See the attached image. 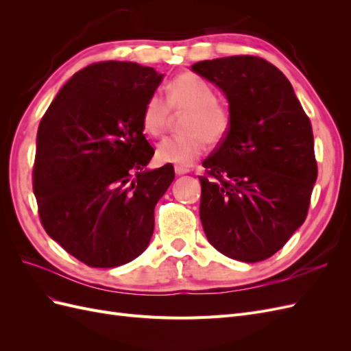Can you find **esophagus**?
<instances>
[{
    "instance_id": "esophagus-1",
    "label": "esophagus",
    "mask_w": 351,
    "mask_h": 351,
    "mask_svg": "<svg viewBox=\"0 0 351 351\" xmlns=\"http://www.w3.org/2000/svg\"><path fill=\"white\" fill-rule=\"evenodd\" d=\"M174 169H176V174L177 176H183V174H187L190 171L187 167H182V165H176Z\"/></svg>"
}]
</instances>
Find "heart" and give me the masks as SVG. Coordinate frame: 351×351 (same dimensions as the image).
<instances>
[{
	"label": "heart",
	"mask_w": 351,
	"mask_h": 351,
	"mask_svg": "<svg viewBox=\"0 0 351 351\" xmlns=\"http://www.w3.org/2000/svg\"><path fill=\"white\" fill-rule=\"evenodd\" d=\"M187 111L180 136L167 137L156 146V159L162 164L189 167L205 152L208 142L219 143L231 127L230 111L218 102L215 89L193 74L176 77L167 89V101L158 93L146 99L141 121L143 130L161 136L169 124L171 111Z\"/></svg>",
	"instance_id": "heart-1"
}]
</instances>
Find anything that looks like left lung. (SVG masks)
<instances>
[{
  "label": "left lung",
  "instance_id": "obj_1",
  "mask_svg": "<svg viewBox=\"0 0 351 351\" xmlns=\"http://www.w3.org/2000/svg\"><path fill=\"white\" fill-rule=\"evenodd\" d=\"M199 76L224 92L231 127L202 165L199 215L208 241L241 262L271 258L307 215L317 177L309 117L291 83L267 60L199 61Z\"/></svg>",
  "mask_w": 351,
  "mask_h": 351
}]
</instances>
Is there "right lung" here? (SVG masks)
I'll return each instance as SVG.
<instances>
[{
    "mask_svg": "<svg viewBox=\"0 0 351 351\" xmlns=\"http://www.w3.org/2000/svg\"><path fill=\"white\" fill-rule=\"evenodd\" d=\"M162 77L136 62H95L73 74L40 120L32 176L40 222L88 267H120L151 241L174 168H146L155 151L141 115Z\"/></svg>",
    "mask_w": 351,
    "mask_h": 351,
    "instance_id": "obj_1",
    "label": "right lung"
}]
</instances>
